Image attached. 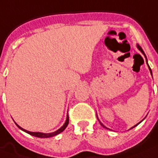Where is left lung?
Masks as SVG:
<instances>
[{
    "mask_svg": "<svg viewBox=\"0 0 158 158\" xmlns=\"http://www.w3.org/2000/svg\"><path fill=\"white\" fill-rule=\"evenodd\" d=\"M137 47H138V49H139V50H140L141 52L143 53V55H144V56H145V54H144V52H143V50H142V48H141L140 46H139V45H137ZM145 57H146V56H145ZM148 69H149V70H150V73H151V74H152V70H151V69H150V67H149V66H148ZM100 124L102 125V127H104V128H107V127H104V126H103V125L102 124V123H101V122H100ZM137 125H138V124H137ZM137 125H135V127H136V126H137ZM132 127V128H134V127ZM132 128H131V129H132ZM107 129H108V128H107Z\"/></svg>",
    "mask_w": 158,
    "mask_h": 158,
    "instance_id": "obj_1",
    "label": "left lung"
}]
</instances>
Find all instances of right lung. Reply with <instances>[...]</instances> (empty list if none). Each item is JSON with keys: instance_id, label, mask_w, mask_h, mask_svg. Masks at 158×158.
<instances>
[{"instance_id": "right-lung-1", "label": "right lung", "mask_w": 158, "mask_h": 158, "mask_svg": "<svg viewBox=\"0 0 158 158\" xmlns=\"http://www.w3.org/2000/svg\"><path fill=\"white\" fill-rule=\"evenodd\" d=\"M69 115H68L66 122H65V123H64V126H63V127H62L60 129H59L58 131H55V132H53V133H50V134L40 133V132H31V131H26V130L23 129V128H21L19 126H18L17 124H16V125H17V127H19V129H21L22 131H25L26 133L29 134V135H33V136H35V137H38V138H49V137H52V136H55V135H59V133L63 132V131L65 130V128L68 127V125H69Z\"/></svg>"}]
</instances>
